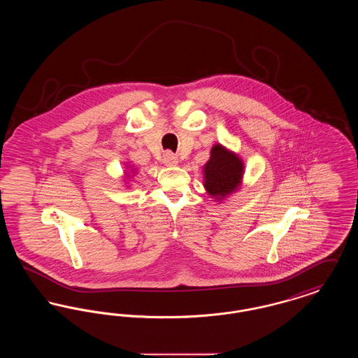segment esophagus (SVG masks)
Segmentation results:
<instances>
[{
  "instance_id": "1",
  "label": "esophagus",
  "mask_w": 358,
  "mask_h": 358,
  "mask_svg": "<svg viewBox=\"0 0 358 358\" xmlns=\"http://www.w3.org/2000/svg\"><path fill=\"white\" fill-rule=\"evenodd\" d=\"M162 161H164V164H165L166 166H174V165H177V162H178V161H177V157H176L174 154L171 153V152L164 154Z\"/></svg>"
}]
</instances>
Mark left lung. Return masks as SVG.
I'll return each mask as SVG.
<instances>
[{
  "label": "left lung",
  "mask_w": 358,
  "mask_h": 358,
  "mask_svg": "<svg viewBox=\"0 0 358 358\" xmlns=\"http://www.w3.org/2000/svg\"><path fill=\"white\" fill-rule=\"evenodd\" d=\"M243 161L222 145H215L204 166V187L216 200H222L238 189L243 178Z\"/></svg>",
  "instance_id": "1"
}]
</instances>
